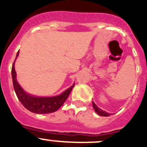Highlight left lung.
Masks as SVG:
<instances>
[{"mask_svg":"<svg viewBox=\"0 0 147 147\" xmlns=\"http://www.w3.org/2000/svg\"><path fill=\"white\" fill-rule=\"evenodd\" d=\"M92 105H93V108H94V110H95V111L96 112V113H98L99 116H110V113H108L107 112L101 110L100 108H98V107L97 106L95 103H94V102H92Z\"/></svg>","mask_w":147,"mask_h":147,"instance_id":"obj_1","label":"left lung"}]
</instances>
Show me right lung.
<instances>
[{
    "mask_svg": "<svg viewBox=\"0 0 147 147\" xmlns=\"http://www.w3.org/2000/svg\"><path fill=\"white\" fill-rule=\"evenodd\" d=\"M18 52L19 51L17 52L16 57L18 55ZM14 63H15V61L13 64L12 69H11L14 90L22 105L26 109L33 113L43 114V113H53V112L57 111L67 99L72 88L75 86V84H74L72 87L68 88L63 93L57 95V96L51 97V98H49V97H46V98L41 97L40 98V97L32 96V95H28V93L24 92V90L21 88L18 82H17L16 78V73L15 68H14Z\"/></svg>",
    "mask_w": 147,
    "mask_h": 147,
    "instance_id": "obj_1",
    "label": "right lung"
}]
</instances>
